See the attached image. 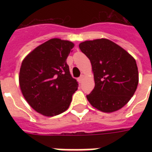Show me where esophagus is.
I'll return each mask as SVG.
<instances>
[{
    "label": "esophagus",
    "instance_id": "esophagus-1",
    "mask_svg": "<svg viewBox=\"0 0 152 152\" xmlns=\"http://www.w3.org/2000/svg\"><path fill=\"white\" fill-rule=\"evenodd\" d=\"M84 78H85V75H81V76H80L79 78H78V81H79L80 83H81L83 81Z\"/></svg>",
    "mask_w": 152,
    "mask_h": 152
}]
</instances>
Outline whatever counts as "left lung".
<instances>
[{
    "instance_id": "8db88e82",
    "label": "left lung",
    "mask_w": 152,
    "mask_h": 152,
    "mask_svg": "<svg viewBox=\"0 0 152 152\" xmlns=\"http://www.w3.org/2000/svg\"><path fill=\"white\" fill-rule=\"evenodd\" d=\"M79 47L90 60L94 73L95 86L86 96L89 103L102 112L122 108L133 97L138 84L134 57L105 38L86 40Z\"/></svg>"
}]
</instances>
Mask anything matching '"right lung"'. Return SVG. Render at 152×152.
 <instances>
[{
  "label": "right lung",
  "instance_id": "right-lung-1",
  "mask_svg": "<svg viewBox=\"0 0 152 152\" xmlns=\"http://www.w3.org/2000/svg\"><path fill=\"white\" fill-rule=\"evenodd\" d=\"M74 44L53 38L25 57L19 72V86L29 105L38 113L54 116L66 111L78 82L72 77L66 58Z\"/></svg>",
  "mask_w": 152,
  "mask_h": 152
}]
</instances>
